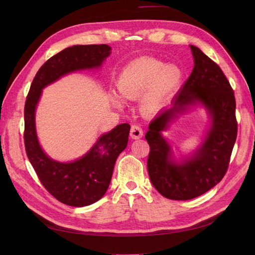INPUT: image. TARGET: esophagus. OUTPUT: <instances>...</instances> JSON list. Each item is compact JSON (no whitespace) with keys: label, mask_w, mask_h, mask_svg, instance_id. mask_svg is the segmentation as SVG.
<instances>
[{"label":"esophagus","mask_w":255,"mask_h":255,"mask_svg":"<svg viewBox=\"0 0 255 255\" xmlns=\"http://www.w3.org/2000/svg\"><path fill=\"white\" fill-rule=\"evenodd\" d=\"M143 132L142 129L140 128V126L138 125H132L131 129H130V136L134 139H138L142 136Z\"/></svg>","instance_id":"obj_1"}]
</instances>
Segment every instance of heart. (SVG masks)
<instances>
[{"label": "heart", "mask_w": 255, "mask_h": 255, "mask_svg": "<svg viewBox=\"0 0 255 255\" xmlns=\"http://www.w3.org/2000/svg\"><path fill=\"white\" fill-rule=\"evenodd\" d=\"M181 71L173 65H165L153 58H139L130 62L117 79L118 92L124 99L140 98V111L155 115L162 109L172 91L180 82ZM113 102L120 106L122 101L112 95Z\"/></svg>", "instance_id": "1"}]
</instances>
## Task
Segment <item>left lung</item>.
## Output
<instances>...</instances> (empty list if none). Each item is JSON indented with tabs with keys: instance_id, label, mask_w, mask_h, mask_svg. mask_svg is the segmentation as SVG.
<instances>
[{
	"instance_id": "1",
	"label": "left lung",
	"mask_w": 255,
	"mask_h": 255,
	"mask_svg": "<svg viewBox=\"0 0 255 255\" xmlns=\"http://www.w3.org/2000/svg\"><path fill=\"white\" fill-rule=\"evenodd\" d=\"M193 70L179 91L171 107L152 121L145 139L150 145L149 177L157 191L166 198L187 200L209 191L224 177L237 138L236 99L220 67L194 45ZM203 104L212 122L200 149L179 164L161 132L189 106Z\"/></svg>"
}]
</instances>
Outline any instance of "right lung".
Instances as JSON below:
<instances>
[{"instance_id":"right-lung-1","label":"right lung","mask_w":255,"mask_h":255,"mask_svg":"<svg viewBox=\"0 0 255 255\" xmlns=\"http://www.w3.org/2000/svg\"><path fill=\"white\" fill-rule=\"evenodd\" d=\"M106 44L73 45L48 59L36 73L24 104L25 153L44 188L59 202L71 207L96 203L109 188L116 160L127 146L130 125L120 124L101 135L93 148L73 162L49 158L39 144L35 111L42 89L62 76L83 69L98 68L111 55Z\"/></svg>"}]
</instances>
